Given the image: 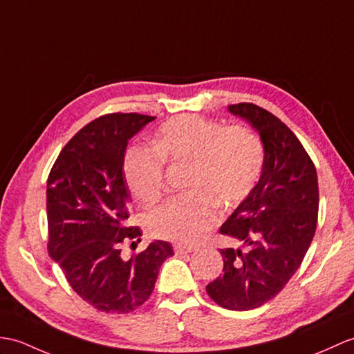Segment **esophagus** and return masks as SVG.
<instances>
[{
	"mask_svg": "<svg viewBox=\"0 0 354 354\" xmlns=\"http://www.w3.org/2000/svg\"><path fill=\"white\" fill-rule=\"evenodd\" d=\"M174 250L176 254H187V253L193 252V248L192 245H185V244H175Z\"/></svg>",
	"mask_w": 354,
	"mask_h": 354,
	"instance_id": "obj_1",
	"label": "esophagus"
}]
</instances>
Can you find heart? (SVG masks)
Listing matches in <instances>:
<instances>
[{
    "label": "heart",
    "instance_id": "1",
    "mask_svg": "<svg viewBox=\"0 0 354 354\" xmlns=\"http://www.w3.org/2000/svg\"><path fill=\"white\" fill-rule=\"evenodd\" d=\"M153 147H129L123 176L142 203H153L164 188V161L188 166L184 196L170 197L146 214L152 236L194 243L216 225V202L231 207L257 185L264 166V146L252 129L226 128L197 116H178L162 123Z\"/></svg>",
    "mask_w": 354,
    "mask_h": 354
}]
</instances>
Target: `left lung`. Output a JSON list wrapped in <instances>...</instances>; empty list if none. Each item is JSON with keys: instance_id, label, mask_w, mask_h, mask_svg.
<instances>
[{"instance_id": "1", "label": "left lung", "mask_w": 354, "mask_h": 354, "mask_svg": "<svg viewBox=\"0 0 354 354\" xmlns=\"http://www.w3.org/2000/svg\"><path fill=\"white\" fill-rule=\"evenodd\" d=\"M227 110L257 129L264 166L252 193L220 227L241 245L220 249L223 274L207 292L221 308L250 310L276 297L305 258L317 229L318 178L300 140L274 114L250 102Z\"/></svg>"}]
</instances>
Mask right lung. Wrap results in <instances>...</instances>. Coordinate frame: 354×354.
I'll use <instances>...</instances> for the list:
<instances>
[{"label": "right lung", "mask_w": 354, "mask_h": 354, "mask_svg": "<svg viewBox=\"0 0 354 354\" xmlns=\"http://www.w3.org/2000/svg\"><path fill=\"white\" fill-rule=\"evenodd\" d=\"M155 118L111 113L87 123L66 145L46 183L48 253L72 290L95 309L128 314L151 297L167 241H153L129 259L120 244L140 241L128 226L131 196L123 176L128 140Z\"/></svg>", "instance_id": "add662e5"}]
</instances>
